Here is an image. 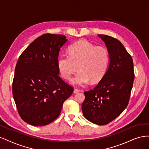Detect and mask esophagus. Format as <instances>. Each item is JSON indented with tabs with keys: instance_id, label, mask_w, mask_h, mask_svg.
Masks as SVG:
<instances>
[{
	"instance_id": "obj_1",
	"label": "esophagus",
	"mask_w": 149,
	"mask_h": 149,
	"mask_svg": "<svg viewBox=\"0 0 149 149\" xmlns=\"http://www.w3.org/2000/svg\"><path fill=\"white\" fill-rule=\"evenodd\" d=\"M79 90L78 89H74V91H73V93H74V94L78 93H79Z\"/></svg>"
}]
</instances>
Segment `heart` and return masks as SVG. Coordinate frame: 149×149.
Returning <instances> with one entry per match:
<instances>
[{
	"label": "heart",
	"instance_id": "1",
	"mask_svg": "<svg viewBox=\"0 0 149 149\" xmlns=\"http://www.w3.org/2000/svg\"><path fill=\"white\" fill-rule=\"evenodd\" d=\"M109 64L107 49L103 47H96L84 40L71 45L69 54H62L58 60V70L67 79L71 78L78 67L79 71L70 82L81 86L90 81H100L105 75Z\"/></svg>",
	"mask_w": 149,
	"mask_h": 149
}]
</instances>
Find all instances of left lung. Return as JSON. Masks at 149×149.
<instances>
[{"label": "left lung", "instance_id": "obj_1", "mask_svg": "<svg viewBox=\"0 0 149 149\" xmlns=\"http://www.w3.org/2000/svg\"><path fill=\"white\" fill-rule=\"evenodd\" d=\"M109 55L105 75L95 88L84 93V118L97 125H106L127 107L134 79L132 58L122 43L106 35H98Z\"/></svg>", "mask_w": 149, "mask_h": 149}]
</instances>
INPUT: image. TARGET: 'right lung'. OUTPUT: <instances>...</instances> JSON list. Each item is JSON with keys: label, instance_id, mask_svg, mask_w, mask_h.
<instances>
[{"label": "right lung", "instance_id": "add662e5", "mask_svg": "<svg viewBox=\"0 0 149 149\" xmlns=\"http://www.w3.org/2000/svg\"><path fill=\"white\" fill-rule=\"evenodd\" d=\"M65 36H40L21 54L17 63L12 93L22 120L33 126L50 124L73 91L59 76L58 55Z\"/></svg>", "mask_w": 149, "mask_h": 149}]
</instances>
